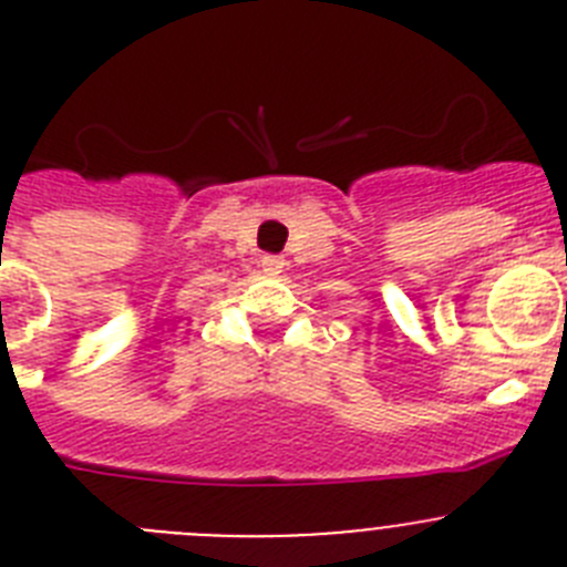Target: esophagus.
Here are the masks:
<instances>
[{"label":"esophagus","mask_w":567,"mask_h":567,"mask_svg":"<svg viewBox=\"0 0 567 567\" xmlns=\"http://www.w3.org/2000/svg\"><path fill=\"white\" fill-rule=\"evenodd\" d=\"M260 267H264V272L278 275L280 269H284V258H280V255H267V258L260 260Z\"/></svg>","instance_id":"obj_1"}]
</instances>
